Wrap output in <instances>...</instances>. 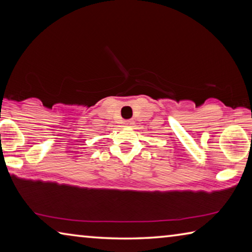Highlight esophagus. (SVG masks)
<instances>
[{
    "mask_svg": "<svg viewBox=\"0 0 252 252\" xmlns=\"http://www.w3.org/2000/svg\"><path fill=\"white\" fill-rule=\"evenodd\" d=\"M132 123H133V122H132L131 120H127V121H125V123H123V125H125V126H130Z\"/></svg>",
    "mask_w": 252,
    "mask_h": 252,
    "instance_id": "obj_1",
    "label": "esophagus"
}]
</instances>
